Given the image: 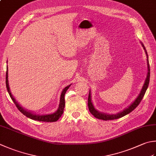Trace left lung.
I'll use <instances>...</instances> for the list:
<instances>
[{"mask_svg":"<svg viewBox=\"0 0 156 156\" xmlns=\"http://www.w3.org/2000/svg\"><path fill=\"white\" fill-rule=\"evenodd\" d=\"M143 45V44H142ZM143 47L144 49L145 50L146 54H147V67H148V73H147V78L145 79V82L143 85V87L141 90V92H140L139 96L137 97L136 99L135 100L134 102L131 105L129 106L128 108H125V109L122 111L121 113H119L116 115H108V114H105V113H102L98 112V111H96L94 107L92 105V102L91 101V96H90V92L89 93V96H88V108H89V110L90 111V113H92L94 116L96 117L97 119H102V120H105V121H107V120H113V119H119L120 117H124L126 115H127L128 113H130L132 112L133 110H134V108H136L138 105L140 104V101H142V99L143 98L144 95L146 92V90L147 89L148 86H149V79H150V68H149V60H148V55L147 53V51L145 49V48L144 47L143 45Z\"/></svg>","mask_w":156,"mask_h":156,"instance_id":"obj_1","label":"left lung"}]
</instances>
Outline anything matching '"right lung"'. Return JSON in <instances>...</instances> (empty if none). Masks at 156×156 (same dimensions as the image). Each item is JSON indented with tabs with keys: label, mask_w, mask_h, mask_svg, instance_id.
<instances>
[{
	"label": "right lung",
	"mask_w": 156,
	"mask_h": 156,
	"mask_svg": "<svg viewBox=\"0 0 156 156\" xmlns=\"http://www.w3.org/2000/svg\"><path fill=\"white\" fill-rule=\"evenodd\" d=\"M70 86V85H69V86H66L63 90L62 92V94H61L59 107H58V110L55 111V113H52V114H49V115H34V114H32L30 112H28V111H26V110L23 109V108L21 107V106H20L18 103H17V102L16 101V99L13 98V96H12V94H11V93L10 92L9 86L7 70V72H6V87H7V91L9 92V94L11 98L12 99V101H13L14 104L16 105V106L17 108V109H18L24 115H26V117H28V118H30L31 119H33V120H37V121L45 122H56L57 120L60 118L62 115L63 112H64V106H65V100H64V95H65V93L66 92L67 90L69 89Z\"/></svg>",
	"instance_id": "obj_1"
}]
</instances>
